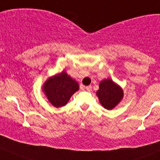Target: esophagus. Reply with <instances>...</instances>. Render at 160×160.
<instances>
[{"mask_svg":"<svg viewBox=\"0 0 160 160\" xmlns=\"http://www.w3.org/2000/svg\"><path fill=\"white\" fill-rule=\"evenodd\" d=\"M85 89H86L87 91H89V92H90V91L92 90V86H86V87H85Z\"/></svg>","mask_w":160,"mask_h":160,"instance_id":"1","label":"esophagus"}]
</instances>
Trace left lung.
Instances as JSON below:
<instances>
[{"label":"left lung","mask_w":160,"mask_h":160,"mask_svg":"<svg viewBox=\"0 0 160 160\" xmlns=\"http://www.w3.org/2000/svg\"><path fill=\"white\" fill-rule=\"evenodd\" d=\"M97 96L104 108L112 110L123 98V91L112 79H104L99 84Z\"/></svg>","instance_id":"8db88e82"}]
</instances>
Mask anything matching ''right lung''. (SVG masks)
Returning a JSON list of instances; mask_svg holds the SVG:
<instances>
[{"label":"right lung","mask_w":160,"mask_h":160,"mask_svg":"<svg viewBox=\"0 0 160 160\" xmlns=\"http://www.w3.org/2000/svg\"><path fill=\"white\" fill-rule=\"evenodd\" d=\"M78 89V83L65 71H62L48 78L44 83L42 90L52 105L60 108L68 104L71 96Z\"/></svg>","instance_id":"right-lung-1"}]
</instances>
